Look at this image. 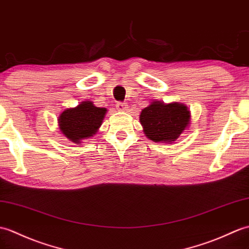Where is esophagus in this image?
I'll return each mask as SVG.
<instances>
[{
    "instance_id": "esophagus-1",
    "label": "esophagus",
    "mask_w": 249,
    "mask_h": 249,
    "mask_svg": "<svg viewBox=\"0 0 249 249\" xmlns=\"http://www.w3.org/2000/svg\"><path fill=\"white\" fill-rule=\"evenodd\" d=\"M117 109L119 111H127V109H128V105H127L126 103H118Z\"/></svg>"
}]
</instances>
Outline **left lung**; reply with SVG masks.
I'll list each match as a JSON object with an SVG mask.
<instances>
[{
	"mask_svg": "<svg viewBox=\"0 0 249 249\" xmlns=\"http://www.w3.org/2000/svg\"><path fill=\"white\" fill-rule=\"evenodd\" d=\"M191 114L183 104L155 101L140 114V123L145 136L154 142L172 143L182 134L190 122Z\"/></svg>",
	"mask_w": 249,
	"mask_h": 249,
	"instance_id": "left-lung-1",
	"label": "left lung"
}]
</instances>
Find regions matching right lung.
Wrapping results in <instances>:
<instances>
[{"mask_svg": "<svg viewBox=\"0 0 249 249\" xmlns=\"http://www.w3.org/2000/svg\"><path fill=\"white\" fill-rule=\"evenodd\" d=\"M106 112V108L95 107L92 102H82L78 106L68 108L60 114L59 129L69 140L79 144L84 139L96 134Z\"/></svg>", "mask_w": 249, "mask_h": 249, "instance_id": "right-lung-1", "label": "right lung"}]
</instances>
